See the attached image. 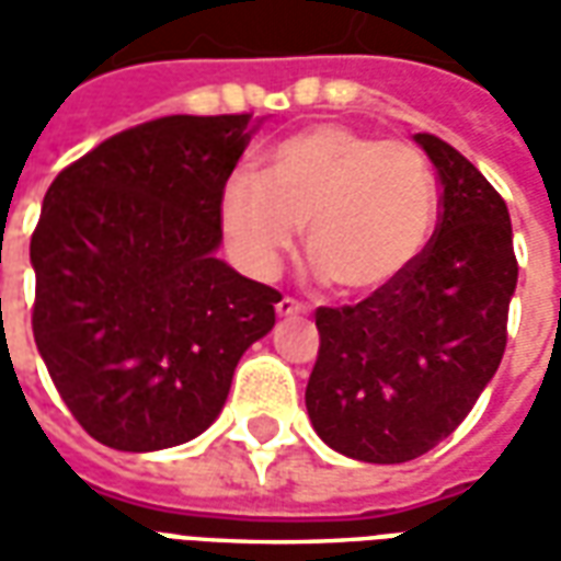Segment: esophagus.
Returning <instances> with one entry per match:
<instances>
[{"label": "esophagus", "instance_id": "obj_1", "mask_svg": "<svg viewBox=\"0 0 561 561\" xmlns=\"http://www.w3.org/2000/svg\"><path fill=\"white\" fill-rule=\"evenodd\" d=\"M274 311H277V317H296V313H305V305L296 299H289V296H284V299L274 305Z\"/></svg>", "mask_w": 561, "mask_h": 561}]
</instances>
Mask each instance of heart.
<instances>
[{
  "instance_id": "1",
  "label": "heart",
  "mask_w": 561,
  "mask_h": 561,
  "mask_svg": "<svg viewBox=\"0 0 561 561\" xmlns=\"http://www.w3.org/2000/svg\"><path fill=\"white\" fill-rule=\"evenodd\" d=\"M224 229L238 262L272 277L305 229L308 262L341 296L396 284L423 253L435 220V178L408 141L320 123L274 145L262 178L224 190Z\"/></svg>"
}]
</instances>
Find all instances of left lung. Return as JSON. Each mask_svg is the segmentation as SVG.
Here are the masks:
<instances>
[{
  "label": "left lung",
  "mask_w": 561,
  "mask_h": 561,
  "mask_svg": "<svg viewBox=\"0 0 561 561\" xmlns=\"http://www.w3.org/2000/svg\"><path fill=\"white\" fill-rule=\"evenodd\" d=\"M414 141L444 190L435 236L387 289L359 305L317 308L308 416L332 450L359 462H408L447 438L507 344L519 272L507 205L438 135Z\"/></svg>",
  "instance_id": "left-lung-1"
}]
</instances>
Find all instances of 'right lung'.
Segmentation results:
<instances>
[{
	"instance_id": "right-lung-1",
	"label": "right lung",
	"mask_w": 561,
	"mask_h": 561,
	"mask_svg": "<svg viewBox=\"0 0 561 561\" xmlns=\"http://www.w3.org/2000/svg\"><path fill=\"white\" fill-rule=\"evenodd\" d=\"M253 114L141 123L47 186L30 241L33 335L90 438L126 453L193 440L280 293L224 260L220 205Z\"/></svg>"
}]
</instances>
